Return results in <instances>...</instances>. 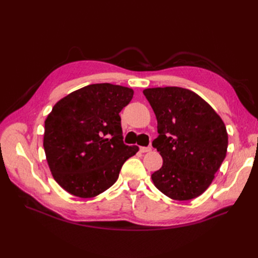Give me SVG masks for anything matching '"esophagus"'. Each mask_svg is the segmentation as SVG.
I'll return each instance as SVG.
<instances>
[{
    "instance_id": "obj_1",
    "label": "esophagus",
    "mask_w": 258,
    "mask_h": 258,
    "mask_svg": "<svg viewBox=\"0 0 258 258\" xmlns=\"http://www.w3.org/2000/svg\"><path fill=\"white\" fill-rule=\"evenodd\" d=\"M152 151V146H141L140 147V152L141 153H147Z\"/></svg>"
}]
</instances>
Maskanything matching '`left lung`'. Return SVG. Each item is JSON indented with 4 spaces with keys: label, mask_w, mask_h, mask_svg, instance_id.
I'll return each mask as SVG.
<instances>
[{
    "label": "left lung",
    "mask_w": 258,
    "mask_h": 258,
    "mask_svg": "<svg viewBox=\"0 0 258 258\" xmlns=\"http://www.w3.org/2000/svg\"><path fill=\"white\" fill-rule=\"evenodd\" d=\"M143 93L157 118L159 135L153 146L163 159L152 174L154 185L174 200L200 196L226 157L228 135L223 120L188 89L158 87Z\"/></svg>",
    "instance_id": "obj_1"
}]
</instances>
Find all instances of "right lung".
Segmentation results:
<instances>
[{"instance_id":"obj_1","label":"right lung","mask_w":258,"mask_h":258,"mask_svg":"<svg viewBox=\"0 0 258 258\" xmlns=\"http://www.w3.org/2000/svg\"><path fill=\"white\" fill-rule=\"evenodd\" d=\"M134 90L108 83L73 91L45 120L44 151L51 174L73 196L92 198L117 181L138 146L122 141L119 113Z\"/></svg>"}]
</instances>
